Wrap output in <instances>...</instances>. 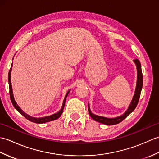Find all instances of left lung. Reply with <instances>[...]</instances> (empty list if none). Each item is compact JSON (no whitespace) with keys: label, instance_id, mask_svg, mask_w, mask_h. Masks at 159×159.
<instances>
[{"label":"left lung","instance_id":"left-lung-1","mask_svg":"<svg viewBox=\"0 0 159 159\" xmlns=\"http://www.w3.org/2000/svg\"><path fill=\"white\" fill-rule=\"evenodd\" d=\"M134 62L135 63L137 66V86H136V89H135V93H134L133 98L132 100V102L130 104L129 107H128V110L124 113V115H122V116H121L120 117H117L116 118H107L104 117L96 116V115L92 113L89 109V106L88 104V111H89V116L93 120L97 121H98V122H100L106 125L117 124L120 123L121 121H123L125 118L128 116V115H130L134 110V109H135L138 102H139L141 89H142V86H143V74H142V71H141V63L139 62V61L137 59H136L134 60Z\"/></svg>","mask_w":159,"mask_h":159}]
</instances>
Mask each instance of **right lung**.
<instances>
[{
  "label": "right lung",
  "mask_w": 159,
  "mask_h": 159,
  "mask_svg": "<svg viewBox=\"0 0 159 159\" xmlns=\"http://www.w3.org/2000/svg\"><path fill=\"white\" fill-rule=\"evenodd\" d=\"M12 67V65H11ZM11 68L9 70V74H8V81H9V95H10V99H11V102L13 104V107H15V109L18 111V112L22 114V116L25 117L26 119H27L28 120L33 121V122H35L37 124H42V123H46V122H48V121H53V120H55L57 119H58V118L61 116V114L63 113V108L64 106H65V102H66V98L68 95V93L70 92V91L67 92V94L66 95L65 97V99L63 100V106L61 109L58 113H57L55 114H53L52 116H50L48 117H41V118H35V117H33L31 116H29V115L26 114L24 111H22V109H20L19 107V106L17 104V103L16 102V101L14 100V98H13V92H12V87H11Z\"/></svg>",
  "instance_id": "obj_1"
}]
</instances>
